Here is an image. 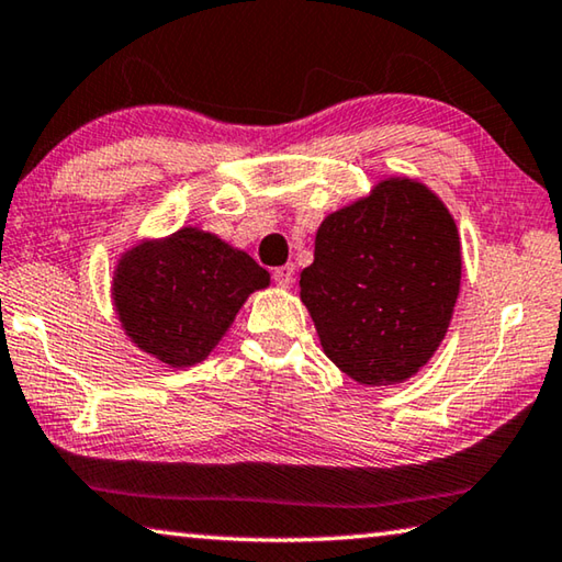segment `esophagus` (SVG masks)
<instances>
[{
  "instance_id": "esophagus-1",
  "label": "esophagus",
  "mask_w": 562,
  "mask_h": 562,
  "mask_svg": "<svg viewBox=\"0 0 562 562\" xmlns=\"http://www.w3.org/2000/svg\"><path fill=\"white\" fill-rule=\"evenodd\" d=\"M272 280L280 284V288H290L292 282H295V265H282L278 267V270L272 272Z\"/></svg>"
}]
</instances>
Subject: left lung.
<instances>
[{"label":"left lung","mask_w":562,"mask_h":562,"mask_svg":"<svg viewBox=\"0 0 562 562\" xmlns=\"http://www.w3.org/2000/svg\"><path fill=\"white\" fill-rule=\"evenodd\" d=\"M460 267V237L445 204L420 182L385 180L319 225L300 297L345 375L395 385L448 333Z\"/></svg>","instance_id":"obj_1"}]
</instances>
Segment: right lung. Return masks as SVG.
<instances>
[{
    "label": "right lung",
    "instance_id": "obj_1",
    "mask_svg": "<svg viewBox=\"0 0 562 562\" xmlns=\"http://www.w3.org/2000/svg\"><path fill=\"white\" fill-rule=\"evenodd\" d=\"M267 284L270 274L247 252L184 227L122 257L114 305L137 347L184 368L207 358L249 292Z\"/></svg>",
    "mask_w": 562,
    "mask_h": 562
}]
</instances>
